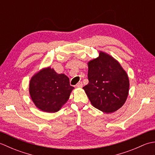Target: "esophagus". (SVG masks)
<instances>
[{
  "label": "esophagus",
  "mask_w": 155,
  "mask_h": 155,
  "mask_svg": "<svg viewBox=\"0 0 155 155\" xmlns=\"http://www.w3.org/2000/svg\"><path fill=\"white\" fill-rule=\"evenodd\" d=\"M76 86H77V87L81 88L82 87H83V83H82V82H78V83H77V85H76Z\"/></svg>",
  "instance_id": "obj_1"
}]
</instances>
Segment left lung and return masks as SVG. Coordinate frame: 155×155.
Here are the masks:
<instances>
[{
  "instance_id": "8db88e82",
  "label": "left lung",
  "mask_w": 155,
  "mask_h": 155,
  "mask_svg": "<svg viewBox=\"0 0 155 155\" xmlns=\"http://www.w3.org/2000/svg\"><path fill=\"white\" fill-rule=\"evenodd\" d=\"M88 65V83L83 88L91 104L106 113L117 110L128 97L129 81L126 72L115 59L103 52Z\"/></svg>"
}]
</instances>
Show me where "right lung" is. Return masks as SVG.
<instances>
[{"label": "right lung", "mask_w": 155, "mask_h": 155, "mask_svg": "<svg viewBox=\"0 0 155 155\" xmlns=\"http://www.w3.org/2000/svg\"><path fill=\"white\" fill-rule=\"evenodd\" d=\"M73 88L67 76L57 74L50 67L34 75L29 84V92L35 104L39 109L48 113L60 110Z\"/></svg>", "instance_id": "obj_1"}]
</instances>
